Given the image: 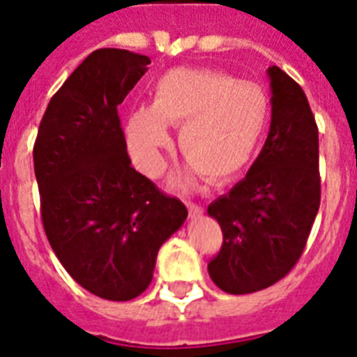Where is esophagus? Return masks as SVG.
I'll list each match as a JSON object with an SVG mask.
<instances>
[{
    "mask_svg": "<svg viewBox=\"0 0 357 357\" xmlns=\"http://www.w3.org/2000/svg\"><path fill=\"white\" fill-rule=\"evenodd\" d=\"M187 209H189V215L192 218L204 215V207L198 206V204H192V202H187Z\"/></svg>",
    "mask_w": 357,
    "mask_h": 357,
    "instance_id": "1",
    "label": "esophagus"
}]
</instances>
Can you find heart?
Listing matches in <instances>:
<instances>
[{"label":"heart","instance_id":"b5f03b06","mask_svg":"<svg viewBox=\"0 0 357 357\" xmlns=\"http://www.w3.org/2000/svg\"><path fill=\"white\" fill-rule=\"evenodd\" d=\"M266 123L268 98L259 85L218 70L174 68L155 81L150 105L129 113L123 133L135 167L155 178L172 140L168 126H181L178 144L189 161L172 183L187 187L198 172L213 183L243 172Z\"/></svg>","mask_w":357,"mask_h":357}]
</instances>
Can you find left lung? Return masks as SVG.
I'll return each instance as SVG.
<instances>
[{
	"label": "left lung",
	"instance_id": "left-lung-1",
	"mask_svg": "<svg viewBox=\"0 0 357 357\" xmlns=\"http://www.w3.org/2000/svg\"><path fill=\"white\" fill-rule=\"evenodd\" d=\"M266 74L272 114L265 144L246 178L207 207L224 235L207 271L229 294L280 282L304 252L321 206L319 129L307 98L278 66Z\"/></svg>",
	"mask_w": 357,
	"mask_h": 357
}]
</instances>
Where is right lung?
<instances>
[{
    "mask_svg": "<svg viewBox=\"0 0 357 357\" xmlns=\"http://www.w3.org/2000/svg\"><path fill=\"white\" fill-rule=\"evenodd\" d=\"M148 64L128 50L92 52L50 100L33 148L53 252L81 287L113 302L144 293L157 252L187 218L131 167L120 128L119 105Z\"/></svg>",
    "mask_w": 357,
    "mask_h": 357,
    "instance_id": "right-lung-1",
    "label": "right lung"
}]
</instances>
